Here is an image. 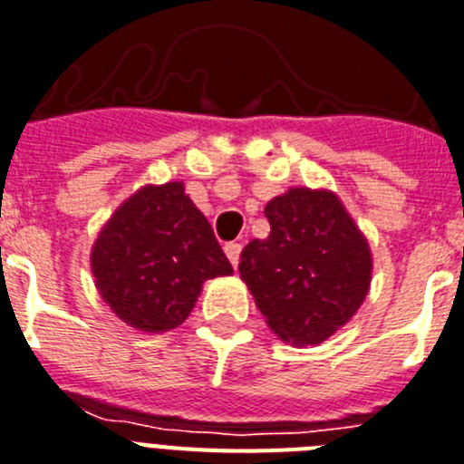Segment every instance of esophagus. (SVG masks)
<instances>
[{
  "label": "esophagus",
  "instance_id": "obj_1",
  "mask_svg": "<svg viewBox=\"0 0 464 464\" xmlns=\"http://www.w3.org/2000/svg\"><path fill=\"white\" fill-rule=\"evenodd\" d=\"M225 254H227L229 263L232 266H239V254H241V244H237V241H229V244H225Z\"/></svg>",
  "mask_w": 464,
  "mask_h": 464
}]
</instances>
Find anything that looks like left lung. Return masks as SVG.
Returning <instances> with one entry per match:
<instances>
[{"label": "left lung", "mask_w": 464, "mask_h": 464, "mask_svg": "<svg viewBox=\"0 0 464 464\" xmlns=\"http://www.w3.org/2000/svg\"><path fill=\"white\" fill-rule=\"evenodd\" d=\"M266 218L270 235L244 246L241 279L282 342L323 343L370 292V244L329 189L292 187L267 201Z\"/></svg>", "instance_id": "obj_1"}]
</instances>
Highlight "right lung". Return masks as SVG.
I'll list each match as a JSON object with an SVG mask.
<instances>
[{
    "mask_svg": "<svg viewBox=\"0 0 464 464\" xmlns=\"http://www.w3.org/2000/svg\"><path fill=\"white\" fill-rule=\"evenodd\" d=\"M92 275L122 323L156 334L185 323L206 279L232 266L185 185L166 182L118 206L92 246Z\"/></svg>",
    "mask_w": 464,
    "mask_h": 464,
    "instance_id": "add662e5",
    "label": "right lung"
}]
</instances>
